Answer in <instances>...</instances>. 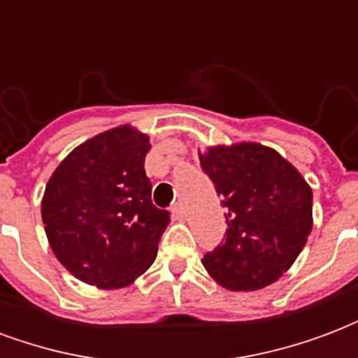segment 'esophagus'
<instances>
[{
  "instance_id": "1",
  "label": "esophagus",
  "mask_w": 358,
  "mask_h": 358,
  "mask_svg": "<svg viewBox=\"0 0 358 358\" xmlns=\"http://www.w3.org/2000/svg\"><path fill=\"white\" fill-rule=\"evenodd\" d=\"M172 217H174V220H184V218H186V209H184L182 203H176V205L172 207Z\"/></svg>"
}]
</instances>
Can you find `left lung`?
Wrapping results in <instances>:
<instances>
[{"label":"left lung","mask_w":358,"mask_h":358,"mask_svg":"<svg viewBox=\"0 0 358 358\" xmlns=\"http://www.w3.org/2000/svg\"><path fill=\"white\" fill-rule=\"evenodd\" d=\"M226 207V240L203 257L230 292H255L289 270L313 230V189L276 149L255 141L199 151Z\"/></svg>","instance_id":"1"}]
</instances>
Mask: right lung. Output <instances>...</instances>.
Segmentation results:
<instances>
[{
    "instance_id": "add662e5",
    "label": "right lung",
    "mask_w": 358,
    "mask_h": 358,
    "mask_svg": "<svg viewBox=\"0 0 358 358\" xmlns=\"http://www.w3.org/2000/svg\"><path fill=\"white\" fill-rule=\"evenodd\" d=\"M148 134L122 124L90 138L59 163L42 197L50 248L74 278L120 289L153 264L171 222L151 203Z\"/></svg>"
}]
</instances>
